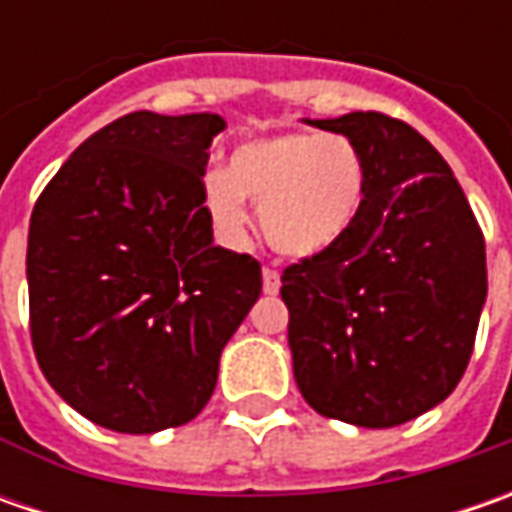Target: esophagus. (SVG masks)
<instances>
[{
    "mask_svg": "<svg viewBox=\"0 0 512 512\" xmlns=\"http://www.w3.org/2000/svg\"><path fill=\"white\" fill-rule=\"evenodd\" d=\"M262 287H265L267 296H276V293H279L282 279H279V273H276L273 267H265V270H262Z\"/></svg>",
    "mask_w": 512,
    "mask_h": 512,
    "instance_id": "1",
    "label": "esophagus"
}]
</instances>
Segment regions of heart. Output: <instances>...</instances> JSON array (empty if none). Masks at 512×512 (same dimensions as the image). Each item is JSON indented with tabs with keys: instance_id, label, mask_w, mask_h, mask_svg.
<instances>
[{
	"instance_id": "1",
	"label": "heart",
	"mask_w": 512,
	"mask_h": 512,
	"mask_svg": "<svg viewBox=\"0 0 512 512\" xmlns=\"http://www.w3.org/2000/svg\"><path fill=\"white\" fill-rule=\"evenodd\" d=\"M367 190L370 165L350 136L290 130L245 142L227 170L207 173L205 207L216 233L242 245L250 199L267 245L290 259H313L353 230Z\"/></svg>"
}]
</instances>
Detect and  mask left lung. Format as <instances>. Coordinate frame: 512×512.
Instances as JSON below:
<instances>
[{
  "instance_id": "1",
  "label": "left lung",
  "mask_w": 512,
  "mask_h": 512,
  "mask_svg": "<svg viewBox=\"0 0 512 512\" xmlns=\"http://www.w3.org/2000/svg\"><path fill=\"white\" fill-rule=\"evenodd\" d=\"M307 125L364 150L370 190L339 245L282 273L293 376L327 419L396 427L467 370L487 299L482 227L419 130L376 110Z\"/></svg>"
}]
</instances>
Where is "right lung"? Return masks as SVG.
I'll return each mask as SVG.
<instances>
[{"instance_id": "1", "label": "right lung", "mask_w": 512, "mask_h": 512, "mask_svg": "<svg viewBox=\"0 0 512 512\" xmlns=\"http://www.w3.org/2000/svg\"><path fill=\"white\" fill-rule=\"evenodd\" d=\"M222 130L219 113H128L73 150L33 207V353L93 424L156 433L196 419L262 293L253 256L213 245L202 176Z\"/></svg>"}]
</instances>
